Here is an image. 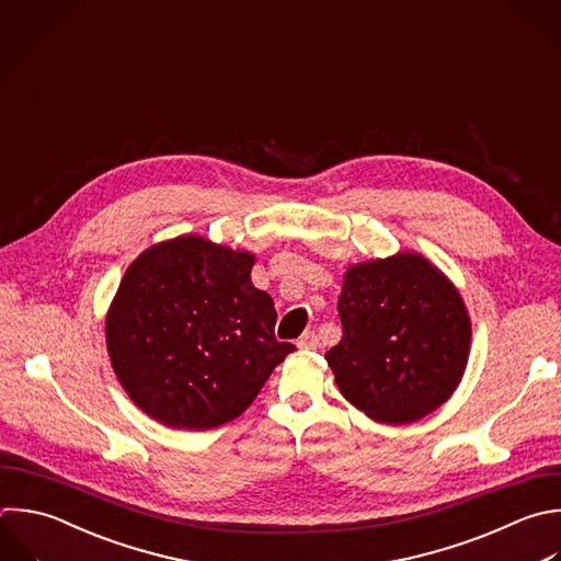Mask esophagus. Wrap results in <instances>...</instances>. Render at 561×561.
I'll return each instance as SVG.
<instances>
[{"instance_id":"34e87169","label":"esophagus","mask_w":561,"mask_h":561,"mask_svg":"<svg viewBox=\"0 0 561 561\" xmlns=\"http://www.w3.org/2000/svg\"><path fill=\"white\" fill-rule=\"evenodd\" d=\"M298 348H300V351H316V348H320L318 333H316V331H307L305 335H300V340H298Z\"/></svg>"}]
</instances>
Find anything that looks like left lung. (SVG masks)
I'll list each match as a JSON object with an SVG mask.
<instances>
[{
    "label": "left lung",
    "instance_id": "left-lung-1",
    "mask_svg": "<svg viewBox=\"0 0 561 561\" xmlns=\"http://www.w3.org/2000/svg\"><path fill=\"white\" fill-rule=\"evenodd\" d=\"M342 340L324 355L366 416L401 425L445 403L462 379L471 322L451 280L416 252L351 265L337 298Z\"/></svg>",
    "mask_w": 561,
    "mask_h": 561
}]
</instances>
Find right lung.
<instances>
[{
	"mask_svg": "<svg viewBox=\"0 0 561 561\" xmlns=\"http://www.w3.org/2000/svg\"><path fill=\"white\" fill-rule=\"evenodd\" d=\"M254 254L184 234L145 250L125 272L105 335L131 401L169 427L237 419L296 351L274 337L276 309L252 285Z\"/></svg>",
	"mask_w": 561,
	"mask_h": 561,
	"instance_id": "add662e5",
	"label": "right lung"
}]
</instances>
